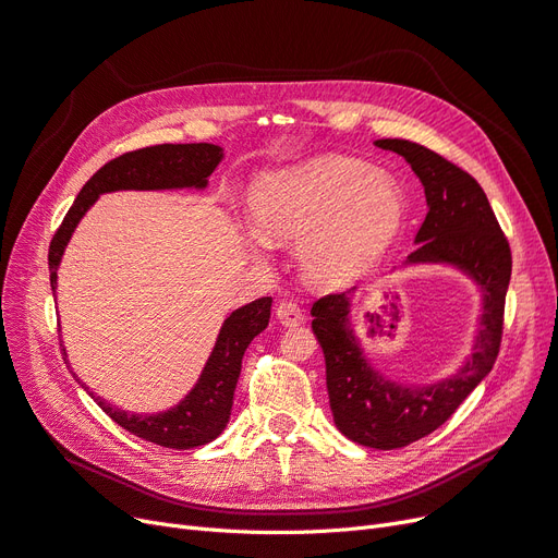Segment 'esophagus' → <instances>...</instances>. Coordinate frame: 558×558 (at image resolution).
Listing matches in <instances>:
<instances>
[{
  "label": "esophagus",
  "mask_w": 558,
  "mask_h": 558,
  "mask_svg": "<svg viewBox=\"0 0 558 558\" xmlns=\"http://www.w3.org/2000/svg\"><path fill=\"white\" fill-rule=\"evenodd\" d=\"M277 320L283 325V327H298L304 323V314L298 302L293 300H283L277 304V311H275Z\"/></svg>",
  "instance_id": "esophagus-1"
}]
</instances>
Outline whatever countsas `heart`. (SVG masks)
Masks as SVG:
<instances>
[{"mask_svg":"<svg viewBox=\"0 0 558 558\" xmlns=\"http://www.w3.org/2000/svg\"><path fill=\"white\" fill-rule=\"evenodd\" d=\"M403 210V196L389 178L366 175L360 162L345 158L267 175L252 194L265 238L308 231L302 263L318 283H345L366 272L398 233Z\"/></svg>","mask_w":558,"mask_h":558,"instance_id":"obj_1","label":"heart"}]
</instances>
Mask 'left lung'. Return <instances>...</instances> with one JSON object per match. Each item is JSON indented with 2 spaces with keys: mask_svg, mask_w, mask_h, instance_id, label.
I'll use <instances>...</instances> for the list:
<instances>
[{
  "mask_svg": "<svg viewBox=\"0 0 558 558\" xmlns=\"http://www.w3.org/2000/svg\"><path fill=\"white\" fill-rule=\"evenodd\" d=\"M375 146L403 155L426 190L428 215L408 263H451L483 288L481 331L472 360L428 387L398 385L373 371L348 320L354 291L325 295L311 306V327L325 354L333 423L362 447L391 451L437 430L493 371L504 333L512 256L476 178L408 140H377Z\"/></svg>",
  "mask_w": 558,
  "mask_h": 558,
  "instance_id": "left-lung-1",
  "label": "left lung"
}]
</instances>
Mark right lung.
Returning a JSON list of instances; mask_svg holds the SVG:
<instances>
[{"mask_svg": "<svg viewBox=\"0 0 558 558\" xmlns=\"http://www.w3.org/2000/svg\"><path fill=\"white\" fill-rule=\"evenodd\" d=\"M221 160V148L215 144H158L140 150H130L100 167L80 190L71 210L65 213L61 227L50 242V286L57 288V267L69 244L77 221L94 206L105 192L117 190H175L208 185V175ZM272 298H260L252 304L235 308L221 325L213 354L198 377L194 389L175 408L160 414H130L105 403L100 396L92 398L102 412L117 421L121 428L146 441L167 449H194L213 441L227 428L233 391L242 368V354L254 337L270 323ZM65 354V352H63Z\"/></svg>", "mask_w": 558, "mask_h": 558, "instance_id": "right-lung-1", "label": "right lung"}]
</instances>
